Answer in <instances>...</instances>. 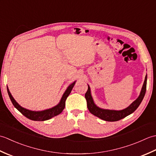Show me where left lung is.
I'll list each match as a JSON object with an SVG mask.
<instances>
[{
  "label": "left lung",
  "mask_w": 156,
  "mask_h": 156,
  "mask_svg": "<svg viewBox=\"0 0 156 156\" xmlns=\"http://www.w3.org/2000/svg\"><path fill=\"white\" fill-rule=\"evenodd\" d=\"M146 86H147V75L145 76V80L144 82V85L142 87L140 94L139 97L133 101L132 103L128 107L121 111H115V110H108V109H103L98 107L94 104L93 99L91 96L90 88L88 85V90L85 94V98L87 102V107L92 115H95L96 117L100 118L102 120L106 121H117L121 119L125 118L127 116L129 115L136 110L139 106L141 104L142 100L146 92Z\"/></svg>",
  "instance_id": "8db88e82"
}]
</instances>
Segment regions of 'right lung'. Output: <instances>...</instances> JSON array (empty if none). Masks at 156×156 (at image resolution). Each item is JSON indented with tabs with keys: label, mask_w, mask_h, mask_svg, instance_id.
Wrapping results in <instances>:
<instances>
[{
	"label": "right lung",
	"mask_w": 156,
	"mask_h": 156,
	"mask_svg": "<svg viewBox=\"0 0 156 156\" xmlns=\"http://www.w3.org/2000/svg\"><path fill=\"white\" fill-rule=\"evenodd\" d=\"M75 83H76V81L73 82V83H72L68 87V88L66 89V90L65 91L64 94H63L60 100V102H59L58 105H57L56 106H55V107H52L51 108L46 109V110L41 111H33L21 107V106H20L17 102H16L14 98L12 97V96L11 95V92H10L8 87H7V92L9 96V98L11 99L12 105H14V107L17 109L20 112H21L25 117L33 121H46V120H48V119H50L51 118L54 117L55 116L61 113L62 111L64 110L65 108L66 98H68L69 94H70V92L72 90L73 87H74Z\"/></svg>",
	"instance_id": "add662e5"
}]
</instances>
